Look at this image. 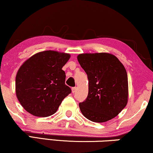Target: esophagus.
Returning <instances> with one entry per match:
<instances>
[{"instance_id":"1","label":"esophagus","mask_w":153,"mask_h":153,"mask_svg":"<svg viewBox=\"0 0 153 153\" xmlns=\"http://www.w3.org/2000/svg\"><path fill=\"white\" fill-rule=\"evenodd\" d=\"M76 89H77V88H76V87H74V88H72V93H74L76 91Z\"/></svg>"}]
</instances>
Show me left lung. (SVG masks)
Instances as JSON below:
<instances>
[{"label": "left lung", "instance_id": "obj_1", "mask_svg": "<svg viewBox=\"0 0 153 153\" xmlns=\"http://www.w3.org/2000/svg\"><path fill=\"white\" fill-rule=\"evenodd\" d=\"M77 59L88 79V95L79 103L81 113L93 122L111 120L127 103L128 79L125 67L107 53L79 54Z\"/></svg>", "mask_w": 153, "mask_h": 153}]
</instances>
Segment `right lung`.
<instances>
[{
    "label": "right lung",
    "instance_id": "1",
    "mask_svg": "<svg viewBox=\"0 0 153 153\" xmlns=\"http://www.w3.org/2000/svg\"><path fill=\"white\" fill-rule=\"evenodd\" d=\"M70 58L69 53L49 50L35 54L20 67L16 76V94L26 111L38 117L57 111L72 92L65 83V72L62 70Z\"/></svg>",
    "mask_w": 153,
    "mask_h": 153
}]
</instances>
